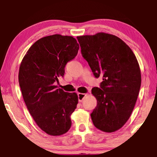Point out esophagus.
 I'll list each match as a JSON object with an SVG mask.
<instances>
[{"label":"esophagus","mask_w":157,"mask_h":157,"mask_svg":"<svg viewBox=\"0 0 157 157\" xmlns=\"http://www.w3.org/2000/svg\"><path fill=\"white\" fill-rule=\"evenodd\" d=\"M78 100H79V102H82V100H84V98H85V96H86V94H78Z\"/></svg>","instance_id":"esophagus-1"}]
</instances>
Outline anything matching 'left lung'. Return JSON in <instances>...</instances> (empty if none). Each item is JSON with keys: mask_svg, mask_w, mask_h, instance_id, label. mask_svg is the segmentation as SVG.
I'll return each mask as SVG.
<instances>
[{"mask_svg": "<svg viewBox=\"0 0 157 157\" xmlns=\"http://www.w3.org/2000/svg\"><path fill=\"white\" fill-rule=\"evenodd\" d=\"M77 39L94 76H102L100 88L91 90L97 99L91 113L93 123L105 132L117 131L128 121L139 94V62L131 48L113 34L100 33Z\"/></svg>", "mask_w": 157, "mask_h": 157, "instance_id": "1", "label": "left lung"}]
</instances>
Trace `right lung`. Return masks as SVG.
<instances>
[{"instance_id": "add662e5", "label": "right lung", "mask_w": 157, "mask_h": 157, "mask_svg": "<svg viewBox=\"0 0 157 157\" xmlns=\"http://www.w3.org/2000/svg\"><path fill=\"white\" fill-rule=\"evenodd\" d=\"M79 48L73 36H45L29 48L21 63L18 82L26 107L37 125L51 136L65 134L71 127L78 95L57 89L55 83L63 77L66 64Z\"/></svg>"}]
</instances>
